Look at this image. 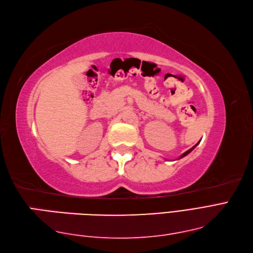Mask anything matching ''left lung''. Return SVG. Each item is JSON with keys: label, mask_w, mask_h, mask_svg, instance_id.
Masks as SVG:
<instances>
[{"label": "left lung", "mask_w": 253, "mask_h": 253, "mask_svg": "<svg viewBox=\"0 0 253 253\" xmlns=\"http://www.w3.org/2000/svg\"><path fill=\"white\" fill-rule=\"evenodd\" d=\"M198 144H199V143H198ZM198 144H196V145H198ZM196 145H195V146H193V147H192V148H191V149H189L188 151H186V152H184V153H182V155H181V157H180V158H183V157H186V156L188 155V153H190L191 151H192V150L194 149V148L196 147Z\"/></svg>", "instance_id": "1"}]
</instances>
